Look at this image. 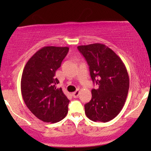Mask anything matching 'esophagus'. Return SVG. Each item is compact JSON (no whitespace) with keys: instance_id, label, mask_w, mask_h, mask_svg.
Returning <instances> with one entry per match:
<instances>
[{"instance_id":"1","label":"esophagus","mask_w":151,"mask_h":151,"mask_svg":"<svg viewBox=\"0 0 151 151\" xmlns=\"http://www.w3.org/2000/svg\"><path fill=\"white\" fill-rule=\"evenodd\" d=\"M79 94H80V91L78 90H77L76 91H75L74 93H72V96H73V98H77L78 96H79Z\"/></svg>"}]
</instances>
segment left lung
I'll return each mask as SVG.
<instances>
[{
	"instance_id": "1",
	"label": "left lung",
	"mask_w": 151,
	"mask_h": 151,
	"mask_svg": "<svg viewBox=\"0 0 151 151\" xmlns=\"http://www.w3.org/2000/svg\"><path fill=\"white\" fill-rule=\"evenodd\" d=\"M78 50L85 58L93 82L92 98L84 105L86 117L93 122H107L115 118L125 104L129 88L127 68L120 58L105 45H80Z\"/></svg>"
}]
</instances>
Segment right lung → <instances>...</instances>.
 <instances>
[{
    "label": "right lung",
    "instance_id": "obj_1",
    "mask_svg": "<svg viewBox=\"0 0 151 151\" xmlns=\"http://www.w3.org/2000/svg\"><path fill=\"white\" fill-rule=\"evenodd\" d=\"M69 51L67 47H44L34 53L24 66L21 93L31 112L45 122L55 123L65 118L69 100L61 88L55 71Z\"/></svg>",
    "mask_w": 151,
    "mask_h": 151
}]
</instances>
